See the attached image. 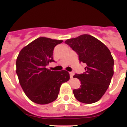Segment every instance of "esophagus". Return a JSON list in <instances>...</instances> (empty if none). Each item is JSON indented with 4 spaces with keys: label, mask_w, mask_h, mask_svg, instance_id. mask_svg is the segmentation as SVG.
<instances>
[{
    "label": "esophagus",
    "mask_w": 127,
    "mask_h": 127,
    "mask_svg": "<svg viewBox=\"0 0 127 127\" xmlns=\"http://www.w3.org/2000/svg\"><path fill=\"white\" fill-rule=\"evenodd\" d=\"M69 74H70V78H73L74 73H73V72H69Z\"/></svg>",
    "instance_id": "1"
}]
</instances>
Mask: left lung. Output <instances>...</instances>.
Instances as JSON below:
<instances>
[{"label":"left lung","mask_w":127,"mask_h":127,"mask_svg":"<svg viewBox=\"0 0 127 127\" xmlns=\"http://www.w3.org/2000/svg\"><path fill=\"white\" fill-rule=\"evenodd\" d=\"M67 44L79 55L80 62L86 64L85 72L75 74L81 86L73 90L78 101L92 104L98 101L108 88L114 74V60L103 42L88 34L67 39Z\"/></svg>","instance_id":"1"}]
</instances>
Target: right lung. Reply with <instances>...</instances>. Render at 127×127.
I'll return each instance as SVG.
<instances>
[{
	"label": "right lung",
	"mask_w": 127,
	"mask_h": 127,
	"mask_svg": "<svg viewBox=\"0 0 127 127\" xmlns=\"http://www.w3.org/2000/svg\"><path fill=\"white\" fill-rule=\"evenodd\" d=\"M62 40L39 37L22 49L16 59V74L28 98L39 104H47L58 97L62 84L70 79L65 70L53 71L46 65L53 62L54 48Z\"/></svg>",
	"instance_id": "obj_1"
}]
</instances>
